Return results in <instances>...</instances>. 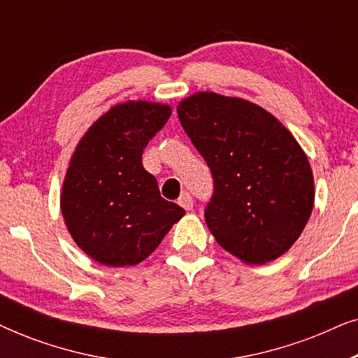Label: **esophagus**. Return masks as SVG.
<instances>
[{
  "instance_id": "obj_1",
  "label": "esophagus",
  "mask_w": 358,
  "mask_h": 358,
  "mask_svg": "<svg viewBox=\"0 0 358 358\" xmlns=\"http://www.w3.org/2000/svg\"><path fill=\"white\" fill-rule=\"evenodd\" d=\"M179 205H180V207H182V208H185V210H192V208H194V199H192V195L187 194V192H184V194L179 197Z\"/></svg>"
}]
</instances>
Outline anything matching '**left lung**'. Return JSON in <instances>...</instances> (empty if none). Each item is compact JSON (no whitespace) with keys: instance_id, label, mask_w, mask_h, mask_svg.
I'll use <instances>...</instances> for the list:
<instances>
[{"instance_id":"8db88e82","label":"left lung","mask_w":358,"mask_h":358,"mask_svg":"<svg viewBox=\"0 0 358 358\" xmlns=\"http://www.w3.org/2000/svg\"><path fill=\"white\" fill-rule=\"evenodd\" d=\"M178 115L212 171L205 222L217 243L252 266L285 254L315 205L313 171L295 136L261 106L212 91L185 97Z\"/></svg>"}]
</instances>
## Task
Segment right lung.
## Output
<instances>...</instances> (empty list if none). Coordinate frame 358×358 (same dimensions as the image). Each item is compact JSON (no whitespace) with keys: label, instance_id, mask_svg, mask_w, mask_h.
I'll use <instances>...</instances> for the list:
<instances>
[{"label":"right lung","instance_id":"right-lung-1","mask_svg":"<svg viewBox=\"0 0 358 358\" xmlns=\"http://www.w3.org/2000/svg\"><path fill=\"white\" fill-rule=\"evenodd\" d=\"M171 106L127 101L92 124L73 151L63 179L62 215L73 241L107 267L145 261L184 217L159 195L141 164L148 141L163 129Z\"/></svg>","mask_w":358,"mask_h":358}]
</instances>
